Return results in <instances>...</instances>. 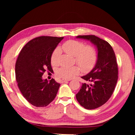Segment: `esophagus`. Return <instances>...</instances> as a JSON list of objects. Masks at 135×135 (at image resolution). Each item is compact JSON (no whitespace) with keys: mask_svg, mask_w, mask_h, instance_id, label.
<instances>
[{"mask_svg":"<svg viewBox=\"0 0 135 135\" xmlns=\"http://www.w3.org/2000/svg\"><path fill=\"white\" fill-rule=\"evenodd\" d=\"M69 80H61V83H66V82H67Z\"/></svg>","mask_w":135,"mask_h":135,"instance_id":"esophagus-1","label":"esophagus"}]
</instances>
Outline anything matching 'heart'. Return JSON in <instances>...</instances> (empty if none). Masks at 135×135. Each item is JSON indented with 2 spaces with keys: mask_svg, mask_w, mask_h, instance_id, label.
<instances>
[{
  "mask_svg": "<svg viewBox=\"0 0 135 135\" xmlns=\"http://www.w3.org/2000/svg\"><path fill=\"white\" fill-rule=\"evenodd\" d=\"M62 49L65 53L74 56L75 61L84 72H88L94 67L98 58L97 51L94 47L86 45L83 42L78 40H70L62 45ZM61 51L56 48L51 55V64L54 66L59 63V58ZM80 68L77 65L73 67L63 66L57 70L56 76L59 79L70 80L79 74Z\"/></svg>",
  "mask_w": 135,
  "mask_h": 135,
  "instance_id": "heart-1",
  "label": "heart"
}]
</instances>
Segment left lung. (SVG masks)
Listing matches in <instances>:
<instances>
[{"label": "left lung", "instance_id": "obj_1", "mask_svg": "<svg viewBox=\"0 0 135 135\" xmlns=\"http://www.w3.org/2000/svg\"><path fill=\"white\" fill-rule=\"evenodd\" d=\"M77 38L90 40L98 49L95 67L81 77L86 82L82 84L76 97L77 101L88 109H93L105 104L113 95L118 80V66L111 46L95 35L78 36Z\"/></svg>", "mask_w": 135, "mask_h": 135}]
</instances>
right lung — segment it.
<instances>
[{
  "label": "right lung",
  "instance_id": "1",
  "mask_svg": "<svg viewBox=\"0 0 135 135\" xmlns=\"http://www.w3.org/2000/svg\"><path fill=\"white\" fill-rule=\"evenodd\" d=\"M64 38L40 36L27 43L20 52L15 64V77L20 91L30 104L44 107L51 103L58 92L60 84L54 79L48 81L42 76L47 70L52 72L51 55Z\"/></svg>",
  "mask_w": 135,
  "mask_h": 135
}]
</instances>
